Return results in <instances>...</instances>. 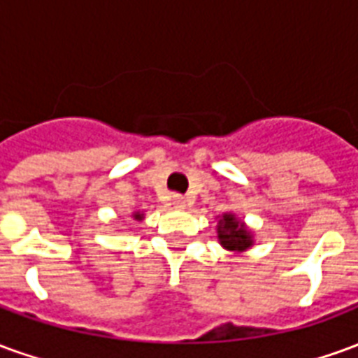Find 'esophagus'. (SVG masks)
<instances>
[{
  "label": "esophagus",
  "instance_id": "esophagus-1",
  "mask_svg": "<svg viewBox=\"0 0 358 358\" xmlns=\"http://www.w3.org/2000/svg\"><path fill=\"white\" fill-rule=\"evenodd\" d=\"M171 201H172V207H174V209H186V205H187L186 197H182V195L174 194L171 197Z\"/></svg>",
  "mask_w": 358,
  "mask_h": 358
}]
</instances>
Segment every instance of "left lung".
<instances>
[{
	"instance_id": "obj_1",
	"label": "left lung",
	"mask_w": 358,
	"mask_h": 358,
	"mask_svg": "<svg viewBox=\"0 0 358 358\" xmlns=\"http://www.w3.org/2000/svg\"><path fill=\"white\" fill-rule=\"evenodd\" d=\"M217 234L220 245L228 251L241 253L253 245V234L249 232L248 226L238 220V217L232 213H224L222 218L218 220Z\"/></svg>"
}]
</instances>
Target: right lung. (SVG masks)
<instances>
[{
    "mask_svg": "<svg viewBox=\"0 0 358 358\" xmlns=\"http://www.w3.org/2000/svg\"><path fill=\"white\" fill-rule=\"evenodd\" d=\"M134 218H136V220H141V218H143V215H141V213H134Z\"/></svg>",
    "mask_w": 358,
    "mask_h": 358,
    "instance_id": "right-lung-1",
    "label": "right lung"
}]
</instances>
